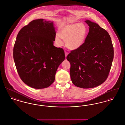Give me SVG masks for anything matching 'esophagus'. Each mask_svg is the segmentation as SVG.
I'll use <instances>...</instances> for the list:
<instances>
[{"mask_svg":"<svg viewBox=\"0 0 125 125\" xmlns=\"http://www.w3.org/2000/svg\"><path fill=\"white\" fill-rule=\"evenodd\" d=\"M68 53L67 52H65V58L67 57V55H68Z\"/></svg>","mask_w":125,"mask_h":125,"instance_id":"obj_1","label":"esophagus"}]
</instances>
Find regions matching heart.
<instances>
[{"label":"heart","mask_w":125,"mask_h":125,"mask_svg":"<svg viewBox=\"0 0 125 125\" xmlns=\"http://www.w3.org/2000/svg\"><path fill=\"white\" fill-rule=\"evenodd\" d=\"M88 33L87 28L82 23L68 24L60 29L56 34L55 41L56 44H62L61 38L65 41V45L71 50H75L81 47L85 42Z\"/></svg>","instance_id":"1"}]
</instances>
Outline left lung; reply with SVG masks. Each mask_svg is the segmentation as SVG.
<instances>
[{
	"label": "left lung",
	"instance_id": "8db88e82",
	"mask_svg": "<svg viewBox=\"0 0 125 125\" xmlns=\"http://www.w3.org/2000/svg\"><path fill=\"white\" fill-rule=\"evenodd\" d=\"M89 32L83 45L72 51L66 59L71 65L72 82L77 87L90 89L107 79L114 56L113 45L107 31L87 20Z\"/></svg>",
	"mask_w": 125,
	"mask_h": 125
}]
</instances>
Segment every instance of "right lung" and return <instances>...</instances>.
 Returning <instances> with one entry per match:
<instances>
[{
	"label": "right lung",
	"instance_id": "obj_1",
	"mask_svg": "<svg viewBox=\"0 0 125 125\" xmlns=\"http://www.w3.org/2000/svg\"><path fill=\"white\" fill-rule=\"evenodd\" d=\"M55 36L53 22L42 19L32 21L18 33L13 59L21 79L31 88L42 89L51 85L65 60L64 50L53 45Z\"/></svg>",
	"mask_w": 125,
	"mask_h": 125
}]
</instances>
